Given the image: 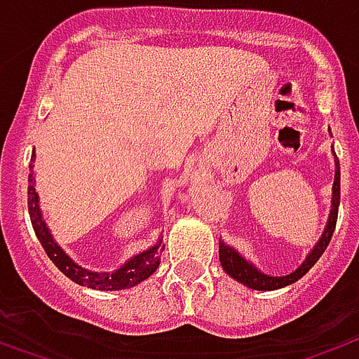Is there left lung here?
<instances>
[{
	"instance_id": "obj_1",
	"label": "left lung",
	"mask_w": 359,
	"mask_h": 359,
	"mask_svg": "<svg viewBox=\"0 0 359 359\" xmlns=\"http://www.w3.org/2000/svg\"><path fill=\"white\" fill-rule=\"evenodd\" d=\"M338 204H340V163L337 159V172H334V184H332V210H330V215H328L327 229L323 233L320 241L315 245V249L311 250L309 257L305 258L302 266L297 268L295 272L287 276H266L262 272H258L257 268L252 266L250 262H247L245 258L241 257L237 250H233L231 247L227 245H219V262H222L223 270L227 274L239 280L241 284H245L247 287H252V290H262V292H270V290H278V287H284V285H290L293 282H297L299 278L309 272L311 268L315 266V262L323 257V252L327 250L328 243L332 239V233H334V227H337L338 219Z\"/></svg>"
}]
</instances>
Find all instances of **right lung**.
<instances>
[{
	"label": "right lung",
	"mask_w": 359,
	"mask_h": 359,
	"mask_svg": "<svg viewBox=\"0 0 359 359\" xmlns=\"http://www.w3.org/2000/svg\"><path fill=\"white\" fill-rule=\"evenodd\" d=\"M32 159H34V154H32ZM32 169H34V165H31V175H29V182H31L29 184V215H31L32 229L36 233L44 252L48 255L50 260L56 264L62 274H66L75 284L93 287V290H107V292L126 290V287H132V285L144 282V280H147L149 276L154 274L157 266H159V258H161V252L165 249V245H161V241L155 247H151V249L144 250V252H140L134 258H130L126 264L118 268L116 272H102V274H99V272L85 270V268L77 266L75 262H72V258L67 257L66 252L54 243L46 223L42 222L39 196H36L34 179H32V175H34Z\"/></svg>",
	"instance_id": "right-lung-1"
}]
</instances>
